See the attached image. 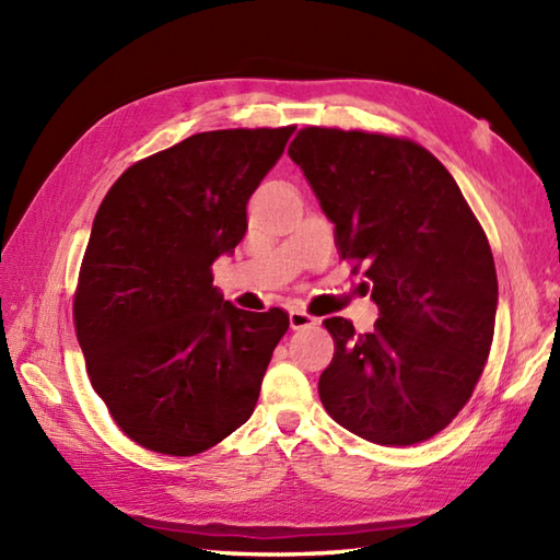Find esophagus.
<instances>
[{
	"label": "esophagus",
	"instance_id": "obj_1",
	"mask_svg": "<svg viewBox=\"0 0 560 560\" xmlns=\"http://www.w3.org/2000/svg\"><path fill=\"white\" fill-rule=\"evenodd\" d=\"M289 323H291V329H305V327L317 325V319L313 315H307L305 311H299V307H295V311L289 313Z\"/></svg>",
	"mask_w": 560,
	"mask_h": 560
}]
</instances>
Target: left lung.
Returning <instances> with one entry per match:
<instances>
[{"instance_id": "1", "label": "left lung", "mask_w": 560, "mask_h": 560, "mask_svg": "<svg viewBox=\"0 0 560 560\" xmlns=\"http://www.w3.org/2000/svg\"><path fill=\"white\" fill-rule=\"evenodd\" d=\"M289 156L335 223L341 257L365 265L380 311L365 335L325 319L335 359L319 399L371 443L433 438L469 401L491 351L498 279L483 229L455 177L413 141L305 127Z\"/></svg>"}]
</instances>
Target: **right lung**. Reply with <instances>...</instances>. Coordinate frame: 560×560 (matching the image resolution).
Segmentation results:
<instances>
[{"label":"right lung","mask_w":560,"mask_h":560,"mask_svg":"<svg viewBox=\"0 0 560 560\" xmlns=\"http://www.w3.org/2000/svg\"><path fill=\"white\" fill-rule=\"evenodd\" d=\"M291 135H192L127 168L103 199L74 295L77 339L93 389L141 447L197 455L255 411L289 315L223 301L211 267L243 241L247 199Z\"/></svg>","instance_id":"1"}]
</instances>
